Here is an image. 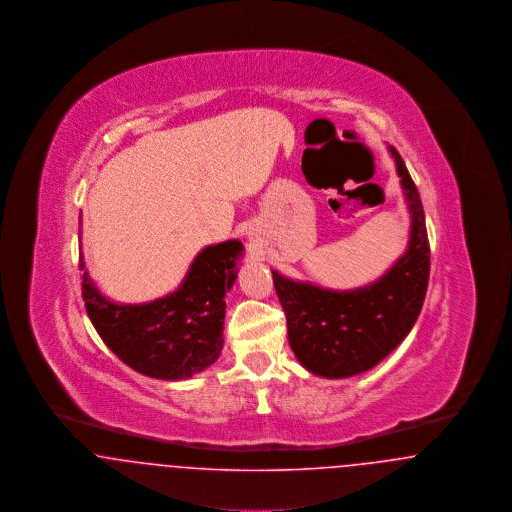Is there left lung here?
Masks as SVG:
<instances>
[{"label": "left lung", "instance_id": "1", "mask_svg": "<svg viewBox=\"0 0 512 512\" xmlns=\"http://www.w3.org/2000/svg\"><path fill=\"white\" fill-rule=\"evenodd\" d=\"M411 217L405 253L380 278L351 290H330L272 270L288 320L293 355L311 374L341 380L384 361L420 315L430 276L424 209L401 155L388 146Z\"/></svg>", "mask_w": 512, "mask_h": 512}]
</instances>
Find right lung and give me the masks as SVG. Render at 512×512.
I'll use <instances>...</instances> for the list:
<instances>
[{
    "label": "right lung",
    "mask_w": 512,
    "mask_h": 512,
    "mask_svg": "<svg viewBox=\"0 0 512 512\" xmlns=\"http://www.w3.org/2000/svg\"><path fill=\"white\" fill-rule=\"evenodd\" d=\"M244 253L240 240L205 245L174 292L144 303L103 295L80 255L88 317L124 365L155 380H188L222 353L226 293Z\"/></svg>",
    "instance_id": "1"
}]
</instances>
